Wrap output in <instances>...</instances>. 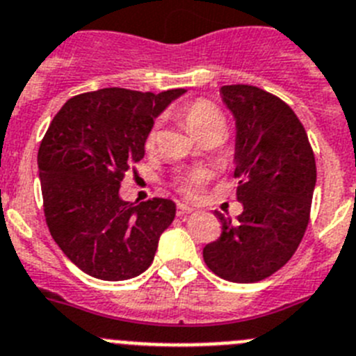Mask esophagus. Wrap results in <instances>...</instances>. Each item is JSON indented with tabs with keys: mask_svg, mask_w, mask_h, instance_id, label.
Wrapping results in <instances>:
<instances>
[{
	"mask_svg": "<svg viewBox=\"0 0 356 356\" xmlns=\"http://www.w3.org/2000/svg\"><path fill=\"white\" fill-rule=\"evenodd\" d=\"M193 207H190V206H186V204H177V214L179 216H186V214H190V213H193Z\"/></svg>",
	"mask_w": 356,
	"mask_h": 356,
	"instance_id": "34e87169",
	"label": "esophagus"
}]
</instances>
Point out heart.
<instances>
[{"instance_id": "1", "label": "heart", "mask_w": 356, "mask_h": 356, "mask_svg": "<svg viewBox=\"0 0 356 356\" xmlns=\"http://www.w3.org/2000/svg\"><path fill=\"white\" fill-rule=\"evenodd\" d=\"M179 117H181L182 124L195 138L202 136L207 131L213 129H222L225 131V118H223L222 111L214 106L213 102L207 101V99H195V101L186 102L182 104L181 110H179ZM156 129H150L145 138V147H150L156 143ZM175 188L181 195H184L186 198H195L200 195L202 188L206 184V174L202 170H191L181 174L174 181Z\"/></svg>"}]
</instances>
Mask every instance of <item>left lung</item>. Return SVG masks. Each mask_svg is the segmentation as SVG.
Here are the masks:
<instances>
[{
  "mask_svg": "<svg viewBox=\"0 0 356 356\" xmlns=\"http://www.w3.org/2000/svg\"><path fill=\"white\" fill-rule=\"evenodd\" d=\"M222 99L236 118V197L243 213H218L222 236L204 246L218 277L250 284L271 277L294 255L310 220L316 158L289 104L252 85H225Z\"/></svg>",
  "mask_w": 356,
  "mask_h": 356,
  "instance_id": "1",
  "label": "left lung"
}]
</instances>
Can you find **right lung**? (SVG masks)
<instances>
[{
    "label": "right lung",
    "instance_id": "right-lung-1",
    "mask_svg": "<svg viewBox=\"0 0 356 356\" xmlns=\"http://www.w3.org/2000/svg\"><path fill=\"white\" fill-rule=\"evenodd\" d=\"M184 92H86L69 99L47 127L37 156L46 223L86 275L127 280L154 261L175 204L156 197L134 206L118 190L126 172L145 156L154 118Z\"/></svg>",
    "mask_w": 356,
    "mask_h": 356
}]
</instances>
